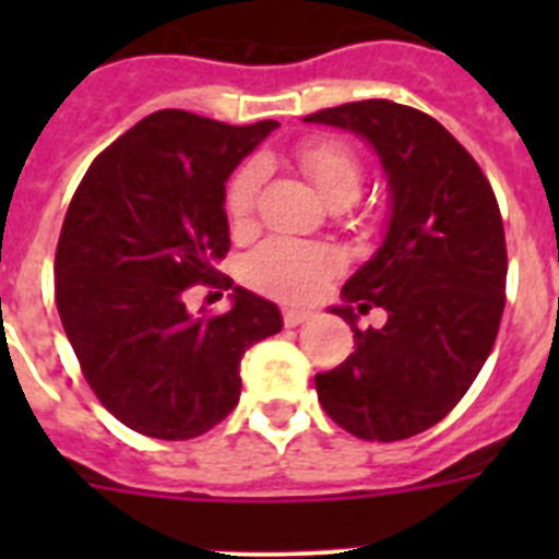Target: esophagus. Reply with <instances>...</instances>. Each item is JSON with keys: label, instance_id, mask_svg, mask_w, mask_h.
<instances>
[{"label": "esophagus", "instance_id": "34e87169", "mask_svg": "<svg viewBox=\"0 0 559 559\" xmlns=\"http://www.w3.org/2000/svg\"><path fill=\"white\" fill-rule=\"evenodd\" d=\"M310 310H305V308H283V324L285 328H296V324H302V322H308L310 319Z\"/></svg>", "mask_w": 559, "mask_h": 559}]
</instances>
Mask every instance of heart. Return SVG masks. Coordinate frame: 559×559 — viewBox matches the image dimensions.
Here are the masks:
<instances>
[{
  "label": "heart",
  "mask_w": 559,
  "mask_h": 559,
  "mask_svg": "<svg viewBox=\"0 0 559 559\" xmlns=\"http://www.w3.org/2000/svg\"><path fill=\"white\" fill-rule=\"evenodd\" d=\"M296 165L319 187L333 206H349L358 201L364 173L360 162L347 145L333 140H308L296 147ZM265 167L260 159L243 162L231 173L224 190V212L231 229H249L254 224L257 199L263 187ZM341 271V254L322 243H302L290 237H271L246 260V280L254 290L283 302L313 299Z\"/></svg>",
  "instance_id": "b5f03b06"
}]
</instances>
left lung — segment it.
<instances>
[{"mask_svg":"<svg viewBox=\"0 0 559 559\" xmlns=\"http://www.w3.org/2000/svg\"><path fill=\"white\" fill-rule=\"evenodd\" d=\"M308 122L364 133L392 187V221L378 254L344 285L360 313L383 308V328L358 330L355 349L316 374L319 403L344 431L397 442L428 431L473 386L496 344L507 302V237L490 181L431 114L358 100Z\"/></svg>","mask_w":559,"mask_h":559,"instance_id":"obj_1","label":"left lung"}]
</instances>
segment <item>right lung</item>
Returning a JSON list of instances; mask_svg holds the SVG:
<instances>
[{"instance_id": "right-lung-1", "label": "right lung", "mask_w": 559, "mask_h": 559, "mask_svg": "<svg viewBox=\"0 0 559 559\" xmlns=\"http://www.w3.org/2000/svg\"><path fill=\"white\" fill-rule=\"evenodd\" d=\"M274 120L226 126L181 108L147 114L88 165L56 249V305L103 406L131 431L192 439L240 397V360L280 333L269 299L235 288L226 313L190 316L192 285L231 288L224 190Z\"/></svg>"}]
</instances>
